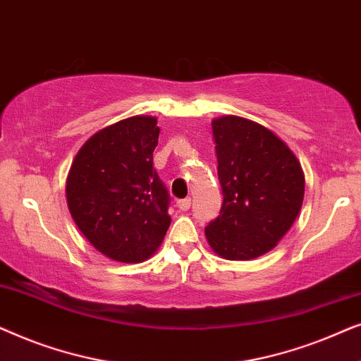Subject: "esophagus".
Here are the masks:
<instances>
[{"label":"esophagus","mask_w":361,"mask_h":361,"mask_svg":"<svg viewBox=\"0 0 361 361\" xmlns=\"http://www.w3.org/2000/svg\"><path fill=\"white\" fill-rule=\"evenodd\" d=\"M190 204H192L190 199H182L177 202V209H179L180 212H187L190 209Z\"/></svg>","instance_id":"obj_1"}]
</instances>
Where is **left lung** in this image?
Returning a JSON list of instances; mask_svg holds the SVG:
<instances>
[{
  "label": "left lung",
  "mask_w": 361,
  "mask_h": 361,
  "mask_svg": "<svg viewBox=\"0 0 361 361\" xmlns=\"http://www.w3.org/2000/svg\"><path fill=\"white\" fill-rule=\"evenodd\" d=\"M220 215L205 226L210 248L230 261L268 253L288 233L304 200V172L298 157L273 131L246 118L212 121Z\"/></svg>",
  "instance_id": "8db88e82"
}]
</instances>
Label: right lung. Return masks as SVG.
<instances>
[{"label":"right lung","mask_w":361,"mask_h":361,"mask_svg":"<svg viewBox=\"0 0 361 361\" xmlns=\"http://www.w3.org/2000/svg\"><path fill=\"white\" fill-rule=\"evenodd\" d=\"M157 118L137 115L95 133L67 176L71 215L93 248L118 263H141L171 225L169 192L154 167Z\"/></svg>","instance_id":"obj_1"}]
</instances>
